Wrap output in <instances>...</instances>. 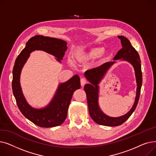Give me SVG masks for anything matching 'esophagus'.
Here are the masks:
<instances>
[{
    "instance_id": "34e87169",
    "label": "esophagus",
    "mask_w": 156,
    "mask_h": 156,
    "mask_svg": "<svg viewBox=\"0 0 156 156\" xmlns=\"http://www.w3.org/2000/svg\"><path fill=\"white\" fill-rule=\"evenodd\" d=\"M87 80L85 78H81V80H80V83H81V86L83 87L87 83Z\"/></svg>"
}]
</instances>
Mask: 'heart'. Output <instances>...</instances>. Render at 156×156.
<instances>
[{
  "mask_svg": "<svg viewBox=\"0 0 156 156\" xmlns=\"http://www.w3.org/2000/svg\"><path fill=\"white\" fill-rule=\"evenodd\" d=\"M104 51L105 48L102 47L92 48L87 51L74 54L73 55V60L77 64H83L89 61L99 58L96 65L100 66L107 62L109 59L108 53H105Z\"/></svg>",
  "mask_w": 156,
  "mask_h": 156,
  "instance_id": "b5f03b06",
  "label": "heart"
}]
</instances>
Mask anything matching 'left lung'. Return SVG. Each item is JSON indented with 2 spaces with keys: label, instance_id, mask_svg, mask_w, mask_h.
Segmentation results:
<instances>
[{
  "label": "left lung",
  "instance_id": "8db88e82",
  "mask_svg": "<svg viewBox=\"0 0 156 156\" xmlns=\"http://www.w3.org/2000/svg\"><path fill=\"white\" fill-rule=\"evenodd\" d=\"M118 37L121 40L122 48L118 52L113 60L121 59L127 61L133 66L135 70L137 87L135 102L131 109L125 115L119 117H111L104 114L99 107V84L111 67L116 62V61L106 62L101 66L88 70L85 73V78L90 82V83L86 84L84 87L87 97L90 116L96 123L108 126L121 125L132 115L138 104L142 83V73L140 56L127 38L124 36H118Z\"/></svg>",
  "mask_w": 156,
  "mask_h": 156
}]
</instances>
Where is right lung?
<instances>
[{"instance_id": "1", "label": "right lung", "mask_w": 156, "mask_h": 156, "mask_svg": "<svg viewBox=\"0 0 156 156\" xmlns=\"http://www.w3.org/2000/svg\"><path fill=\"white\" fill-rule=\"evenodd\" d=\"M67 48V42L63 40L35 35L28 41L25 47L16 59L12 70V88L14 96L19 109L24 117L38 126L54 127L61 125L65 121L73 94L80 88V77L75 75L66 82L59 83L51 102L45 107L38 109L31 106L23 95L20 84L22 69L32 52L44 51L54 56L56 61L61 63Z\"/></svg>"}]
</instances>
